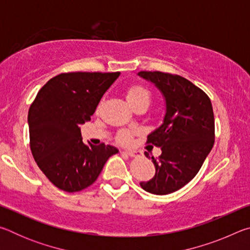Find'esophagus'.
Instances as JSON below:
<instances>
[{
  "label": "esophagus",
  "mask_w": 250,
  "mask_h": 250,
  "mask_svg": "<svg viewBox=\"0 0 250 250\" xmlns=\"http://www.w3.org/2000/svg\"><path fill=\"white\" fill-rule=\"evenodd\" d=\"M125 154H128L129 156H140L141 152L137 151V150H125L124 151Z\"/></svg>",
  "instance_id": "obj_1"
}]
</instances>
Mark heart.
Returning a JSON list of instances; mask_svg holds the SVG:
<instances>
[{
    "label": "heart",
    "instance_id": "heart-1",
    "mask_svg": "<svg viewBox=\"0 0 250 250\" xmlns=\"http://www.w3.org/2000/svg\"><path fill=\"white\" fill-rule=\"evenodd\" d=\"M125 98L128 100L129 104H133L135 101H140V100H150V94L146 88H143L141 86H132L130 87L128 90L125 92ZM129 134L128 133H121L120 134V140L122 142H126L129 141Z\"/></svg>",
    "mask_w": 250,
    "mask_h": 250
}]
</instances>
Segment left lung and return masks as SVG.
<instances>
[{"instance_id": "left-lung-1", "label": "left lung", "mask_w": 250, "mask_h": 250, "mask_svg": "<svg viewBox=\"0 0 250 250\" xmlns=\"http://www.w3.org/2000/svg\"><path fill=\"white\" fill-rule=\"evenodd\" d=\"M138 76L153 83L166 103L162 125L146 141L160 146L162 153L159 159L152 156L155 175L140 185L151 194L167 195L188 184L209 154L215 134L213 107L204 91L181 76L161 71H140Z\"/></svg>"}]
</instances>
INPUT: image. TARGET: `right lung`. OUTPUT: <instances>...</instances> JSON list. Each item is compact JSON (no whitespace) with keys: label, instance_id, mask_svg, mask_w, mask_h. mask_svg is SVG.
<instances>
[{"label":"right lung","instance_id":"obj_1","mask_svg":"<svg viewBox=\"0 0 250 250\" xmlns=\"http://www.w3.org/2000/svg\"><path fill=\"white\" fill-rule=\"evenodd\" d=\"M120 73H67L49 79L28 110L29 143L46 177L66 192H78L97 180L112 146L84 145L80 125L90 121L100 99Z\"/></svg>","mask_w":250,"mask_h":250}]
</instances>
